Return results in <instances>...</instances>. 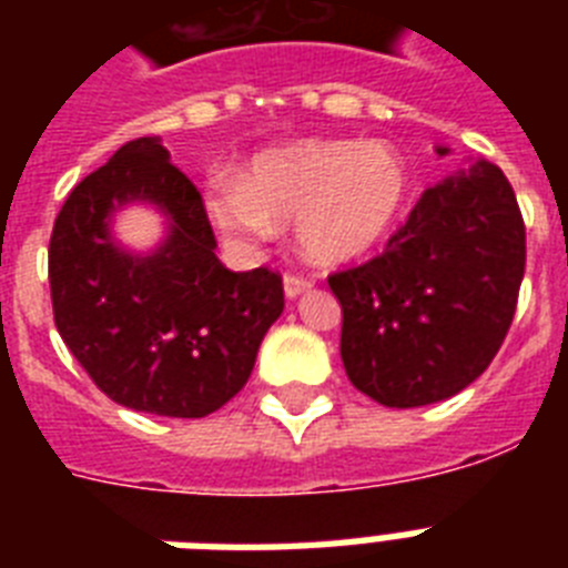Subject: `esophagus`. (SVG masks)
Here are the masks:
<instances>
[{"mask_svg":"<svg viewBox=\"0 0 568 568\" xmlns=\"http://www.w3.org/2000/svg\"><path fill=\"white\" fill-rule=\"evenodd\" d=\"M306 288H312V280H306V276H301V274H285L283 276V292H285V297H288V301H294V297L306 292Z\"/></svg>","mask_w":568,"mask_h":568,"instance_id":"obj_1","label":"esophagus"}]
</instances>
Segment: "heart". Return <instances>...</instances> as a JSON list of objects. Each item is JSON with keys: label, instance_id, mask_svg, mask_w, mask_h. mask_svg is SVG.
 <instances>
[{"label": "heart", "instance_id": "obj_1", "mask_svg": "<svg viewBox=\"0 0 568 568\" xmlns=\"http://www.w3.org/2000/svg\"><path fill=\"white\" fill-rule=\"evenodd\" d=\"M409 196L404 155L383 141H303L256 155L244 176L212 173L203 209L223 239L250 247L294 221L321 265L354 262L395 230Z\"/></svg>", "mask_w": 568, "mask_h": 568}]
</instances>
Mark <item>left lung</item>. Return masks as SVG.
I'll list each match as a JSON object with an SVG mask.
<instances>
[{"mask_svg": "<svg viewBox=\"0 0 568 568\" xmlns=\"http://www.w3.org/2000/svg\"><path fill=\"white\" fill-rule=\"evenodd\" d=\"M521 276L525 221L501 168L427 189L379 256L327 276L351 383L397 409L463 392L498 354Z\"/></svg>", "mask_w": 568, "mask_h": 568, "instance_id": "8db88e82", "label": "left lung"}]
</instances>
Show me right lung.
I'll list each match as a JSON object with an SVG mask.
<instances>
[{"label": "right lung", "instance_id": "obj_1", "mask_svg": "<svg viewBox=\"0 0 568 568\" xmlns=\"http://www.w3.org/2000/svg\"><path fill=\"white\" fill-rule=\"evenodd\" d=\"M132 199L172 221L150 257H132L108 235L110 212ZM214 247L203 196L159 138L129 141L70 191L49 239L52 315L114 404L203 418L244 388L285 306L283 276L267 267L232 274Z\"/></svg>", "mask_w": 568, "mask_h": 568}]
</instances>
